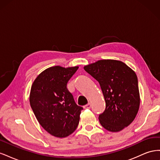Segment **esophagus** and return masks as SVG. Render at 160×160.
Segmentation results:
<instances>
[{
    "instance_id": "1",
    "label": "esophagus",
    "mask_w": 160,
    "mask_h": 160,
    "mask_svg": "<svg viewBox=\"0 0 160 160\" xmlns=\"http://www.w3.org/2000/svg\"><path fill=\"white\" fill-rule=\"evenodd\" d=\"M84 109H90L91 108V103H88L85 105V106H83Z\"/></svg>"
}]
</instances>
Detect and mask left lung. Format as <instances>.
<instances>
[{
    "label": "left lung",
    "mask_w": 160,
    "mask_h": 160,
    "mask_svg": "<svg viewBox=\"0 0 160 160\" xmlns=\"http://www.w3.org/2000/svg\"><path fill=\"white\" fill-rule=\"evenodd\" d=\"M99 82L106 107L99 115L101 125L109 132H118L132 123L138 112L140 98L138 77L124 62L99 60L84 67Z\"/></svg>",
    "instance_id": "8db88e82"
}]
</instances>
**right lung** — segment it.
I'll return each instance as SVG.
<instances>
[{"instance_id": "add662e5", "label": "right lung", "mask_w": 160, "mask_h": 160, "mask_svg": "<svg viewBox=\"0 0 160 160\" xmlns=\"http://www.w3.org/2000/svg\"><path fill=\"white\" fill-rule=\"evenodd\" d=\"M79 67H51L34 81L29 101L37 119L47 132L57 138H65L79 125L83 108L77 105L67 85Z\"/></svg>"}]
</instances>
